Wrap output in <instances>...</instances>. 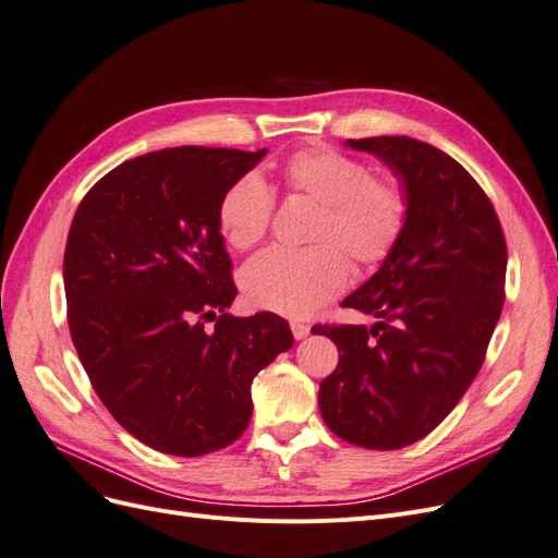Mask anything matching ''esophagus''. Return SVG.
Here are the masks:
<instances>
[{
  "label": "esophagus",
  "instance_id": "obj_1",
  "mask_svg": "<svg viewBox=\"0 0 558 558\" xmlns=\"http://www.w3.org/2000/svg\"><path fill=\"white\" fill-rule=\"evenodd\" d=\"M291 330H293L295 340H305V337L310 335V326L302 324V320H291Z\"/></svg>",
  "mask_w": 558,
  "mask_h": 558
}]
</instances>
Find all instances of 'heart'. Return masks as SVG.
Segmentation results:
<instances>
[{
    "instance_id": "heart-1",
    "label": "heart",
    "mask_w": 558,
    "mask_h": 558,
    "mask_svg": "<svg viewBox=\"0 0 558 558\" xmlns=\"http://www.w3.org/2000/svg\"><path fill=\"white\" fill-rule=\"evenodd\" d=\"M291 193L324 205L310 248H267L242 272V289L256 307L307 316L344 291L347 258L356 267L381 265L410 221L408 189L396 177H375L373 165L335 148L298 150L283 167ZM275 193L258 174L234 181L218 205V226L240 251L256 246L275 218ZM337 245L341 247L336 248Z\"/></svg>"
}]
</instances>
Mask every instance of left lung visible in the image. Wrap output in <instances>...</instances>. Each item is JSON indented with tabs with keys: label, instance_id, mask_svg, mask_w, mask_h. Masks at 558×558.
Wrapping results in <instances>:
<instances>
[{
	"label": "left lung",
	"instance_id": "1",
	"mask_svg": "<svg viewBox=\"0 0 558 558\" xmlns=\"http://www.w3.org/2000/svg\"><path fill=\"white\" fill-rule=\"evenodd\" d=\"M384 160L410 197L396 251L342 307L375 326H314L340 349L320 381L326 426L365 449L426 437L477 377L505 302L508 246L492 199L445 150L412 137L349 140Z\"/></svg>",
	"mask_w": 558,
	"mask_h": 558
}]
</instances>
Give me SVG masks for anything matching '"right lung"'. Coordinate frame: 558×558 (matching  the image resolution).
<instances>
[{"label": "right lung", "instance_id": "1", "mask_svg": "<svg viewBox=\"0 0 558 558\" xmlns=\"http://www.w3.org/2000/svg\"><path fill=\"white\" fill-rule=\"evenodd\" d=\"M265 154L154 150L113 167L74 214L62 269L72 342L105 408L150 449L232 445L253 377L293 347L286 318L228 314L238 286L218 205Z\"/></svg>", "mask_w": 558, "mask_h": 558}]
</instances>
